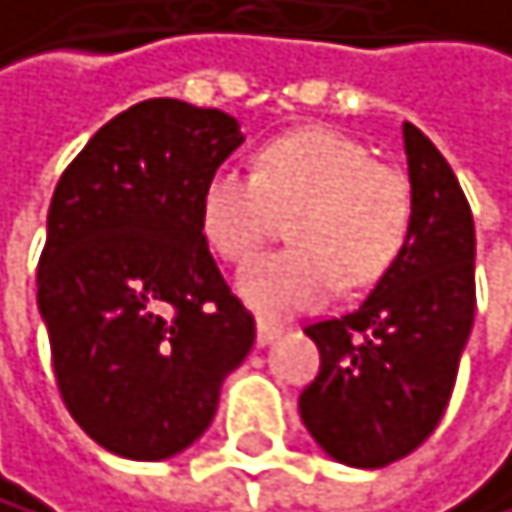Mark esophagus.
I'll list each match as a JSON object with an SVG mask.
<instances>
[{
    "instance_id": "34e87169",
    "label": "esophagus",
    "mask_w": 512,
    "mask_h": 512,
    "mask_svg": "<svg viewBox=\"0 0 512 512\" xmlns=\"http://www.w3.org/2000/svg\"><path fill=\"white\" fill-rule=\"evenodd\" d=\"M278 334H281V325L265 322V319L256 322V344H259V347H269L272 341H278Z\"/></svg>"
}]
</instances>
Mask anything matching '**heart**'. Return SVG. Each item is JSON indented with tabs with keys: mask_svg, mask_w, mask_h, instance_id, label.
Masks as SVG:
<instances>
[{
	"mask_svg": "<svg viewBox=\"0 0 512 512\" xmlns=\"http://www.w3.org/2000/svg\"><path fill=\"white\" fill-rule=\"evenodd\" d=\"M294 212V247L265 253L237 275V297L265 319L316 309L350 287L378 281L410 234V187L344 134L309 127L272 140L256 174L218 168L200 193V231L225 262H247Z\"/></svg>",
	"mask_w": 512,
	"mask_h": 512,
	"instance_id": "heart-1",
	"label": "heart"
}]
</instances>
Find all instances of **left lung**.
Listing matches in <instances>:
<instances>
[{"label":"left lung","mask_w":512,"mask_h":512,"mask_svg":"<svg viewBox=\"0 0 512 512\" xmlns=\"http://www.w3.org/2000/svg\"><path fill=\"white\" fill-rule=\"evenodd\" d=\"M410 234L372 294L309 325L322 353L300 419L331 460L381 469L435 432L475 319V225L457 174L403 121Z\"/></svg>","instance_id":"obj_1"}]
</instances>
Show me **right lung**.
<instances>
[{
	"mask_svg": "<svg viewBox=\"0 0 512 512\" xmlns=\"http://www.w3.org/2000/svg\"><path fill=\"white\" fill-rule=\"evenodd\" d=\"M240 143L228 112L146 99L55 187L37 306L68 413L109 454L187 450L256 341L200 231V193Z\"/></svg>",
	"mask_w": 512,
	"mask_h": 512,
	"instance_id": "obj_1",
	"label": "right lung"
}]
</instances>
